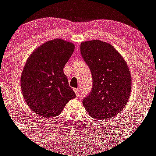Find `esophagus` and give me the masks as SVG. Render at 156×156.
Returning a JSON list of instances; mask_svg holds the SVG:
<instances>
[{"label":"esophagus","instance_id":"1","mask_svg":"<svg viewBox=\"0 0 156 156\" xmlns=\"http://www.w3.org/2000/svg\"><path fill=\"white\" fill-rule=\"evenodd\" d=\"M74 91H75V94H76L77 96H79V89H78V88H75V89H74Z\"/></svg>","mask_w":156,"mask_h":156}]
</instances>
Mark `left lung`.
<instances>
[{
  "label": "left lung",
  "mask_w": 156,
  "mask_h": 156,
  "mask_svg": "<svg viewBox=\"0 0 156 156\" xmlns=\"http://www.w3.org/2000/svg\"><path fill=\"white\" fill-rule=\"evenodd\" d=\"M81 54L93 76V89L83 105L90 116L109 119L122 111L129 101L132 77L122 55L99 39L81 43Z\"/></svg>",
  "instance_id": "8db88e82"
}]
</instances>
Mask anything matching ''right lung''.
<instances>
[{"mask_svg": "<svg viewBox=\"0 0 156 156\" xmlns=\"http://www.w3.org/2000/svg\"><path fill=\"white\" fill-rule=\"evenodd\" d=\"M75 45L61 39L47 41L27 58L21 76L25 102L41 117H54L75 98L63 67L73 54Z\"/></svg>", "mask_w": 156, "mask_h": 156, "instance_id": "right-lung-1", "label": "right lung"}]
</instances>
